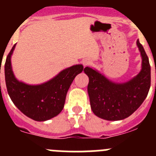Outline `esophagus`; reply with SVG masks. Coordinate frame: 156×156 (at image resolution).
<instances>
[{
	"mask_svg": "<svg viewBox=\"0 0 156 156\" xmlns=\"http://www.w3.org/2000/svg\"><path fill=\"white\" fill-rule=\"evenodd\" d=\"M82 63H83V65H84V66H87L90 65V63H91V61L89 59H87V58H86V59H83V62H82Z\"/></svg>",
	"mask_w": 156,
	"mask_h": 156,
	"instance_id": "1",
	"label": "esophagus"
}]
</instances>
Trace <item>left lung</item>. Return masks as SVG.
Listing matches in <instances>:
<instances>
[{
  "mask_svg": "<svg viewBox=\"0 0 156 156\" xmlns=\"http://www.w3.org/2000/svg\"><path fill=\"white\" fill-rule=\"evenodd\" d=\"M142 58L141 70L128 81L117 83L97 69L85 67L89 78L87 92L93 112L100 119L119 121L133 114L145 100L151 84V69L144 47L136 41Z\"/></svg>",
  "mask_w": 156,
  "mask_h": 156,
  "instance_id": "1",
  "label": "left lung"
}]
</instances>
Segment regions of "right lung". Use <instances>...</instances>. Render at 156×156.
Returning a JSON list of instances; mask_svg holds the SVG:
<instances>
[{
    "instance_id": "right-lung-1",
    "label": "right lung",
    "mask_w": 156,
    "mask_h": 156,
    "mask_svg": "<svg viewBox=\"0 0 156 156\" xmlns=\"http://www.w3.org/2000/svg\"><path fill=\"white\" fill-rule=\"evenodd\" d=\"M13 45L4 66L7 92L16 106L27 117L37 122H45L61 112L71 84L77 75L83 71L81 64L74 65L61 71L49 81L40 84H29L15 77L11 56Z\"/></svg>"
}]
</instances>
